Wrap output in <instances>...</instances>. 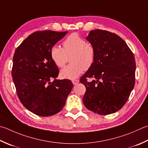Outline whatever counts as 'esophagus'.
<instances>
[{
  "label": "esophagus",
  "mask_w": 148,
  "mask_h": 148,
  "mask_svg": "<svg viewBox=\"0 0 148 148\" xmlns=\"http://www.w3.org/2000/svg\"><path fill=\"white\" fill-rule=\"evenodd\" d=\"M72 83H73V85H76L77 83H78L79 82V80H78V79H73V80H72Z\"/></svg>",
  "instance_id": "obj_1"
}]
</instances>
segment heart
<instances>
[{"label":"heart","instance_id":"heart-1","mask_svg":"<svg viewBox=\"0 0 148 148\" xmlns=\"http://www.w3.org/2000/svg\"><path fill=\"white\" fill-rule=\"evenodd\" d=\"M63 49L53 46L50 54L53 62L58 67L62 68L71 58V65L60 71V76L65 79H74L93 65L95 58L94 47L86 43L77 33L70 34L63 42Z\"/></svg>","mask_w":148,"mask_h":148}]
</instances>
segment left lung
I'll list each match as a JSON object with an SVG mask.
<instances>
[{
  "label": "left lung",
  "instance_id": "obj_1",
  "mask_svg": "<svg viewBox=\"0 0 148 148\" xmlns=\"http://www.w3.org/2000/svg\"><path fill=\"white\" fill-rule=\"evenodd\" d=\"M86 39L94 47L95 58L80 79L86 87L83 104L95 114H113L122 108L134 89V54L120 36L109 31L92 30ZM88 77L93 80L88 82Z\"/></svg>",
  "mask_w": 148,
  "mask_h": 148
}]
</instances>
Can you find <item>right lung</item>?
<instances>
[{"mask_svg":"<svg viewBox=\"0 0 148 148\" xmlns=\"http://www.w3.org/2000/svg\"><path fill=\"white\" fill-rule=\"evenodd\" d=\"M66 33L34 32L14 51L11 75L17 95L24 106L39 116H51L62 110L73 87L71 80L56 79L59 70L50 54L51 48Z\"/></svg>","mask_w":148,"mask_h":148,"instance_id":"add662e5","label":"right lung"}]
</instances>
